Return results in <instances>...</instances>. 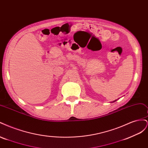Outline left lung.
I'll return each mask as SVG.
<instances>
[{
	"mask_svg": "<svg viewBox=\"0 0 148 148\" xmlns=\"http://www.w3.org/2000/svg\"><path fill=\"white\" fill-rule=\"evenodd\" d=\"M117 101V100H115V101H113V102H115V101Z\"/></svg>",
	"mask_w": 148,
	"mask_h": 148,
	"instance_id": "left-lung-1",
	"label": "left lung"
}]
</instances>
